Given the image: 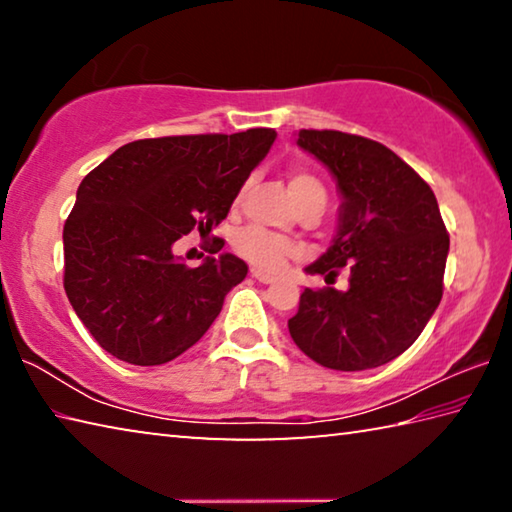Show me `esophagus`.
Listing matches in <instances>:
<instances>
[{
	"instance_id": "esophagus-1",
	"label": "esophagus",
	"mask_w": 512,
	"mask_h": 512,
	"mask_svg": "<svg viewBox=\"0 0 512 512\" xmlns=\"http://www.w3.org/2000/svg\"><path fill=\"white\" fill-rule=\"evenodd\" d=\"M253 277H255L257 282H262V284H273V282H275L273 275H268V273H264V271H257V268L253 271Z\"/></svg>"
}]
</instances>
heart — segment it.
<instances>
[{"label":"heart","instance_id":"heart-1","mask_svg":"<svg viewBox=\"0 0 512 512\" xmlns=\"http://www.w3.org/2000/svg\"><path fill=\"white\" fill-rule=\"evenodd\" d=\"M289 192L293 201L298 205L307 201L311 196H323L325 189L318 183L314 176H309L307 171H291L289 173ZM244 194V192H241ZM239 194V198H241ZM237 198V201H239ZM235 248L241 257H246L250 264H255L262 271H280V268L287 264V259L296 257L300 253V246L296 241L287 237L273 235V232H266L262 228H246L241 230L235 239Z\"/></svg>","mask_w":512,"mask_h":512}]
</instances>
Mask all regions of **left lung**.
I'll return each mask as SVG.
<instances>
[{"instance_id":"obj_1","label":"left lung","mask_w":512,"mask_h":512,"mask_svg":"<svg viewBox=\"0 0 512 512\" xmlns=\"http://www.w3.org/2000/svg\"><path fill=\"white\" fill-rule=\"evenodd\" d=\"M296 144L323 162L341 194L339 225L305 268L348 289H305L289 318L293 343L332 370H370L400 357L443 298L449 235L431 187L384 144L341 131H300Z\"/></svg>"}]
</instances>
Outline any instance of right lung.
I'll use <instances>...</instances> for the list:
<instances>
[{
    "label": "right lung",
    "mask_w": 512,
    "mask_h": 512,
    "mask_svg": "<svg viewBox=\"0 0 512 512\" xmlns=\"http://www.w3.org/2000/svg\"><path fill=\"white\" fill-rule=\"evenodd\" d=\"M275 137L250 128L137 140L83 178L63 230L65 293L112 357L162 366L210 329L248 266L221 253L189 268L173 244L192 230L210 235Z\"/></svg>",
    "instance_id": "1"
}]
</instances>
